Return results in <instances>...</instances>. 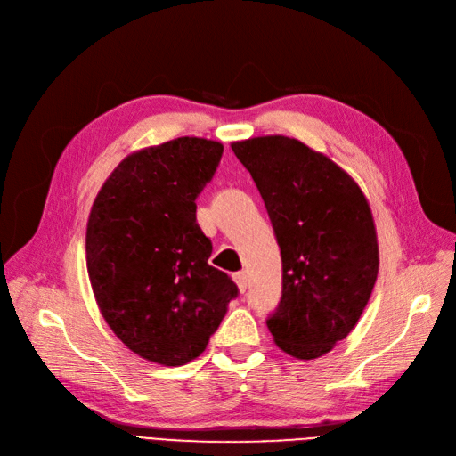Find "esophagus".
Masks as SVG:
<instances>
[{
    "label": "esophagus",
    "mask_w": 456,
    "mask_h": 456,
    "mask_svg": "<svg viewBox=\"0 0 456 456\" xmlns=\"http://www.w3.org/2000/svg\"><path fill=\"white\" fill-rule=\"evenodd\" d=\"M232 278H233V281H236V285H238L240 291L243 293L245 289H247V275H245L243 272H238V273H233Z\"/></svg>",
    "instance_id": "esophagus-1"
}]
</instances>
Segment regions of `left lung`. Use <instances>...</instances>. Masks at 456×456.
I'll return each instance as SVG.
<instances>
[{
  "instance_id": "left-lung-1",
  "label": "left lung",
  "mask_w": 456,
  "mask_h": 456,
  "mask_svg": "<svg viewBox=\"0 0 456 456\" xmlns=\"http://www.w3.org/2000/svg\"><path fill=\"white\" fill-rule=\"evenodd\" d=\"M265 200L283 262L273 342L315 360L350 335L379 275L375 220L360 184L305 142L283 134L232 142Z\"/></svg>"
}]
</instances>
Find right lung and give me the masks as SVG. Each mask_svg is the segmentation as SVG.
Instances as JSON below:
<instances>
[{
    "label": "right lung",
    "instance_id": "add662e5",
    "mask_svg": "<svg viewBox=\"0 0 456 456\" xmlns=\"http://www.w3.org/2000/svg\"><path fill=\"white\" fill-rule=\"evenodd\" d=\"M224 146L198 136L136 150L96 194L87 220V272L108 327L146 362L196 360L238 287L209 266L211 240L196 198Z\"/></svg>",
    "mask_w": 456,
    "mask_h": 456
}]
</instances>
